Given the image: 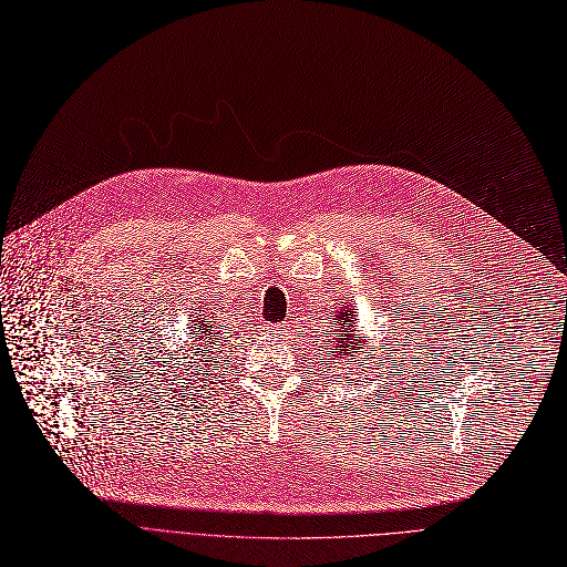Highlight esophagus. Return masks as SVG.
Wrapping results in <instances>:
<instances>
[{
	"label": "esophagus",
	"mask_w": 567,
	"mask_h": 567,
	"mask_svg": "<svg viewBox=\"0 0 567 567\" xmlns=\"http://www.w3.org/2000/svg\"><path fill=\"white\" fill-rule=\"evenodd\" d=\"M268 333L276 336V338H287L289 329H287V323H278V326H268Z\"/></svg>",
	"instance_id": "obj_1"
}]
</instances>
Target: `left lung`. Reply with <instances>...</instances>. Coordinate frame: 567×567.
<instances>
[{
	"label": "left lung",
	"mask_w": 567,
	"mask_h": 567,
	"mask_svg": "<svg viewBox=\"0 0 567 567\" xmlns=\"http://www.w3.org/2000/svg\"><path fill=\"white\" fill-rule=\"evenodd\" d=\"M336 331L331 333V359L329 363H340L347 370L355 368V355L361 353V349L368 347L365 336L355 333V306L353 303H344V308H340L336 315ZM372 349V347H370Z\"/></svg>",
	"instance_id": "1"
}]
</instances>
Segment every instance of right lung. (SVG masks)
<instances>
[{
	"instance_id": "1",
	"label": "right lung",
	"mask_w": 567,
	"mask_h": 567,
	"mask_svg": "<svg viewBox=\"0 0 567 567\" xmlns=\"http://www.w3.org/2000/svg\"><path fill=\"white\" fill-rule=\"evenodd\" d=\"M204 312V310H202ZM188 331H186V340H184V349H176V365H184L186 370L197 368L202 372V368H208L212 363L218 361V347L225 336V331H220V323L212 321L208 315H199V310L195 315H190L188 319Z\"/></svg>"
}]
</instances>
